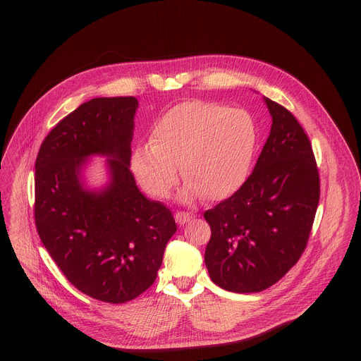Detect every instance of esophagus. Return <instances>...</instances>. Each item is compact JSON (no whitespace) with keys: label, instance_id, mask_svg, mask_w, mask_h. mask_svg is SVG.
Segmentation results:
<instances>
[{"label":"esophagus","instance_id":"esophagus-1","mask_svg":"<svg viewBox=\"0 0 361 361\" xmlns=\"http://www.w3.org/2000/svg\"><path fill=\"white\" fill-rule=\"evenodd\" d=\"M192 219H193V214H190V212L178 211V212L176 214V221H177V224H180V225H184V224H187L188 221H192Z\"/></svg>","mask_w":361,"mask_h":361}]
</instances>
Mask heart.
<instances>
[{"label": "heart", "mask_w": 361, "mask_h": 361, "mask_svg": "<svg viewBox=\"0 0 361 361\" xmlns=\"http://www.w3.org/2000/svg\"><path fill=\"white\" fill-rule=\"evenodd\" d=\"M256 143L252 118L241 109L193 99L165 111L150 133V145L133 154V171L145 190L164 199L178 183V164L188 181L184 197L203 193L221 200L247 177Z\"/></svg>", "instance_id": "heart-1"}]
</instances>
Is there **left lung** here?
I'll use <instances>...</instances> for the list:
<instances>
[{"mask_svg":"<svg viewBox=\"0 0 361 361\" xmlns=\"http://www.w3.org/2000/svg\"><path fill=\"white\" fill-rule=\"evenodd\" d=\"M271 135L238 190L204 212L211 226L204 263L233 293H259L286 275L305 252L320 197L319 169L301 124L264 98Z\"/></svg>","mask_w":361,"mask_h":361,"instance_id":"1","label":"left lung"}]
</instances>
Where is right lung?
<instances>
[{"instance_id":"right-lung-1","label":"right lung","mask_w":361,"mask_h":361,"mask_svg":"<svg viewBox=\"0 0 361 361\" xmlns=\"http://www.w3.org/2000/svg\"><path fill=\"white\" fill-rule=\"evenodd\" d=\"M137 106L133 97L82 104L49 131L35 162V224L45 249L75 288L112 305L155 282L177 231L169 207L143 196L128 168ZM90 154L111 158L101 192L80 181Z\"/></svg>"}]
</instances>
